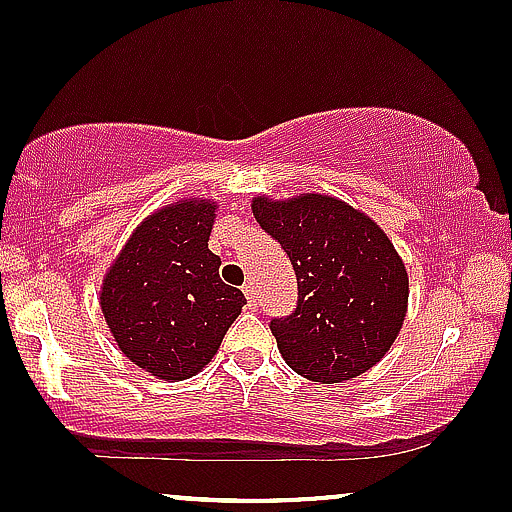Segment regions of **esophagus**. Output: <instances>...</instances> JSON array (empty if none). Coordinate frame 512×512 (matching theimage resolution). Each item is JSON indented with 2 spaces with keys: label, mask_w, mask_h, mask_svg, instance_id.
<instances>
[{
  "label": "esophagus",
  "mask_w": 512,
  "mask_h": 512,
  "mask_svg": "<svg viewBox=\"0 0 512 512\" xmlns=\"http://www.w3.org/2000/svg\"><path fill=\"white\" fill-rule=\"evenodd\" d=\"M244 295H246V300H249V305H256L258 293H256V285L254 283H246L244 285Z\"/></svg>",
  "instance_id": "1"
}]
</instances>
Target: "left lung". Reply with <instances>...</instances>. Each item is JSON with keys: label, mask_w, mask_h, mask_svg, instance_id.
<instances>
[{"label": "left lung", "mask_w": 512, "mask_h": 512, "mask_svg": "<svg viewBox=\"0 0 512 512\" xmlns=\"http://www.w3.org/2000/svg\"><path fill=\"white\" fill-rule=\"evenodd\" d=\"M256 222L283 246L298 305L271 320L285 364L317 383L361 376L386 356L408 312V271L383 229L329 195L254 197Z\"/></svg>", "instance_id": "8db88e82"}]
</instances>
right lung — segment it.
<instances>
[{"mask_svg":"<svg viewBox=\"0 0 512 512\" xmlns=\"http://www.w3.org/2000/svg\"><path fill=\"white\" fill-rule=\"evenodd\" d=\"M214 210L192 197L148 214L104 276L100 305L119 349L163 381L210 364L246 305L207 249Z\"/></svg>","mask_w":512,"mask_h":512,"instance_id":"add662e5","label":"right lung"}]
</instances>
